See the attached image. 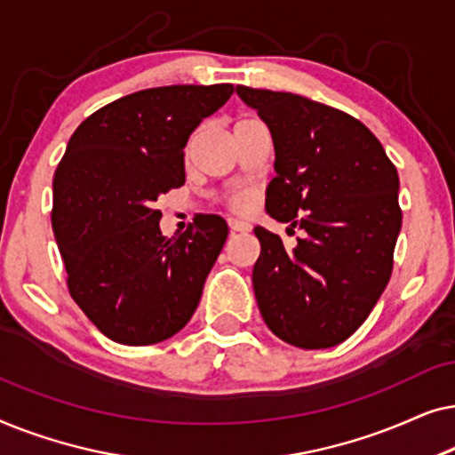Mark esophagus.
I'll return each instance as SVG.
<instances>
[{"label":"esophagus","instance_id":"obj_1","mask_svg":"<svg viewBox=\"0 0 455 455\" xmlns=\"http://www.w3.org/2000/svg\"><path fill=\"white\" fill-rule=\"evenodd\" d=\"M229 229H232V234L251 232V223L242 221V220H229Z\"/></svg>","mask_w":455,"mask_h":455}]
</instances>
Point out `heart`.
<instances>
[{"label":"heart","instance_id":"1","mask_svg":"<svg viewBox=\"0 0 455 455\" xmlns=\"http://www.w3.org/2000/svg\"><path fill=\"white\" fill-rule=\"evenodd\" d=\"M232 204H234V209H238V211H244V209L251 207V198H248L246 195H238V196H234Z\"/></svg>","mask_w":455,"mask_h":455}]
</instances>
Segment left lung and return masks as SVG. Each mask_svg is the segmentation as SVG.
I'll return each instance as SVG.
<instances>
[{
    "label": "left lung",
    "instance_id": "1",
    "mask_svg": "<svg viewBox=\"0 0 455 455\" xmlns=\"http://www.w3.org/2000/svg\"><path fill=\"white\" fill-rule=\"evenodd\" d=\"M275 148L265 209L304 229L285 251L254 228L260 254L252 288L267 327L302 350L350 338L391 277L402 229L400 178L381 142L356 117L294 92L235 86Z\"/></svg>",
    "mask_w": 455,
    "mask_h": 455
}]
</instances>
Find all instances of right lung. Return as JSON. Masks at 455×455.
Listing matches in <instances>:
<instances>
[{
  "label": "right lung",
  "mask_w": 455,
  "mask_h": 455,
  "mask_svg": "<svg viewBox=\"0 0 455 455\" xmlns=\"http://www.w3.org/2000/svg\"><path fill=\"white\" fill-rule=\"evenodd\" d=\"M232 84L145 89L76 128L53 176L52 226L68 290L109 339L151 346L176 335L201 300L228 238L220 215L161 234L153 204L184 184V147Z\"/></svg>",
  "instance_id": "right-lung-1"
}]
</instances>
